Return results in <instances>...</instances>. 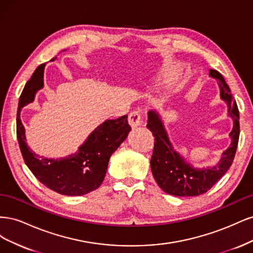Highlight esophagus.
Segmentation results:
<instances>
[{
  "label": "esophagus",
  "instance_id": "1",
  "mask_svg": "<svg viewBox=\"0 0 253 253\" xmlns=\"http://www.w3.org/2000/svg\"><path fill=\"white\" fill-rule=\"evenodd\" d=\"M140 113L138 111H133L128 114V125L131 126L132 127H137L140 125Z\"/></svg>",
  "mask_w": 253,
  "mask_h": 253
}]
</instances>
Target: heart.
I'll return each instance as SVG.
<instances>
[{"label": "heart", "instance_id": "obj_1", "mask_svg": "<svg viewBox=\"0 0 253 253\" xmlns=\"http://www.w3.org/2000/svg\"><path fill=\"white\" fill-rule=\"evenodd\" d=\"M177 72H178V68L175 66L165 68L162 74V82L166 84L172 83L176 79V77H177Z\"/></svg>", "mask_w": 253, "mask_h": 253}]
</instances>
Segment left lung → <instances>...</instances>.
Returning a JSON list of instances; mask_svg holds the SVG:
<instances>
[{
	"instance_id": "8db88e82",
	"label": "left lung",
	"mask_w": 253,
	"mask_h": 253,
	"mask_svg": "<svg viewBox=\"0 0 253 253\" xmlns=\"http://www.w3.org/2000/svg\"><path fill=\"white\" fill-rule=\"evenodd\" d=\"M209 76L217 80L220 98L228 104V113L233 120L230 135L231 144L219 159L216 166L198 169L187 163L179 153L173 149L164 122L156 111H149L147 127L155 137L151 158L153 176L166 193L174 196H197L210 190L231 167L240 137V113L223 76L210 70Z\"/></svg>"
}]
</instances>
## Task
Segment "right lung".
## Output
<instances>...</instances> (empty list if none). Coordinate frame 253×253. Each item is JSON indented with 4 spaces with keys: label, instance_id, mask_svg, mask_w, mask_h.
<instances>
[{
    "label": "right lung",
    "instance_id": "right-lung-1",
    "mask_svg": "<svg viewBox=\"0 0 253 253\" xmlns=\"http://www.w3.org/2000/svg\"><path fill=\"white\" fill-rule=\"evenodd\" d=\"M56 58H52L51 61ZM44 67L45 63L36 68L20 96L17 137L23 159L36 177L55 192L68 196L87 194L100 187L111 155L126 140L131 131L127 115L117 119L105 120L91 132L77 153L60 159L39 157L26 143L25 128L20 119V113L23 106L34 101L37 91L43 87Z\"/></svg>",
    "mask_w": 253,
    "mask_h": 253
}]
</instances>
